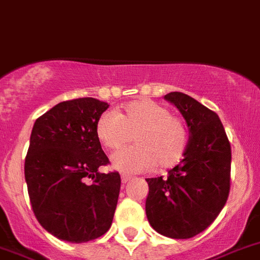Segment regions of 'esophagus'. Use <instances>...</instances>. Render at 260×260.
Listing matches in <instances>:
<instances>
[{
  "label": "esophagus",
  "mask_w": 260,
  "mask_h": 260,
  "mask_svg": "<svg viewBox=\"0 0 260 260\" xmlns=\"http://www.w3.org/2000/svg\"><path fill=\"white\" fill-rule=\"evenodd\" d=\"M131 179H132V177H131V175H127V174H123V175H121V183L123 184L128 183Z\"/></svg>",
  "instance_id": "34e87169"
}]
</instances>
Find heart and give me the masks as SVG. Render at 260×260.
<instances>
[{"mask_svg":"<svg viewBox=\"0 0 260 260\" xmlns=\"http://www.w3.org/2000/svg\"><path fill=\"white\" fill-rule=\"evenodd\" d=\"M96 137L110 150H119L132 141L137 146L124 149L112 157L114 168L125 173H141L157 166L168 170L180 162L188 146V128L180 116L166 106L141 99L99 116Z\"/></svg>","mask_w":260,"mask_h":260,"instance_id":"obj_1","label":"heart"}]
</instances>
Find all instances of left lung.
<instances>
[{
    "instance_id": "obj_1",
    "label": "left lung",
    "mask_w": 260,
    "mask_h": 260,
    "mask_svg": "<svg viewBox=\"0 0 260 260\" xmlns=\"http://www.w3.org/2000/svg\"><path fill=\"white\" fill-rule=\"evenodd\" d=\"M165 99L184 117L188 146L168 177L146 179V217L162 236L187 239L207 229L224 208L230 191L232 149L216 112L183 92H169Z\"/></svg>"
}]
</instances>
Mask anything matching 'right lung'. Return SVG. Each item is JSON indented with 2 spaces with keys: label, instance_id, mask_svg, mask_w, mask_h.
<instances>
[{
  "label": "right lung",
  "instance_id": "add662e5",
  "mask_svg": "<svg viewBox=\"0 0 260 260\" xmlns=\"http://www.w3.org/2000/svg\"><path fill=\"white\" fill-rule=\"evenodd\" d=\"M108 103L78 98L38 117L24 161L31 207L39 224L72 243L95 239L110 229L120 192L119 173H99L108 158L95 125Z\"/></svg>",
  "mask_w": 260,
  "mask_h": 260
}]
</instances>
